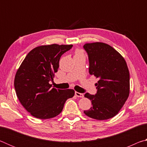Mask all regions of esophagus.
Returning <instances> with one entry per match:
<instances>
[{
	"instance_id": "obj_1",
	"label": "esophagus",
	"mask_w": 147,
	"mask_h": 147,
	"mask_svg": "<svg viewBox=\"0 0 147 147\" xmlns=\"http://www.w3.org/2000/svg\"><path fill=\"white\" fill-rule=\"evenodd\" d=\"M75 95L78 97H80V98H83L84 97V94L83 93H78V92H75Z\"/></svg>"
}]
</instances>
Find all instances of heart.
Segmentation results:
<instances>
[{"instance_id": "1", "label": "heart", "mask_w": 147, "mask_h": 147, "mask_svg": "<svg viewBox=\"0 0 147 147\" xmlns=\"http://www.w3.org/2000/svg\"><path fill=\"white\" fill-rule=\"evenodd\" d=\"M82 55H84V53H82V51H80V50H79V49L76 50L75 53H74V56H82Z\"/></svg>"}]
</instances>
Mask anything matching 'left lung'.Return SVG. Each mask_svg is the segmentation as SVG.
Listing matches in <instances>:
<instances>
[{"label":"left lung","mask_w":147,"mask_h":147,"mask_svg":"<svg viewBox=\"0 0 147 147\" xmlns=\"http://www.w3.org/2000/svg\"><path fill=\"white\" fill-rule=\"evenodd\" d=\"M84 49L89 58V73L98 78L97 92L84 96L92 106L84 112L96 120L111 119L119 113L130 93V73L125 59L108 44L86 43Z\"/></svg>","instance_id":"8db88e82"}]
</instances>
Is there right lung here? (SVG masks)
<instances>
[{"mask_svg":"<svg viewBox=\"0 0 147 147\" xmlns=\"http://www.w3.org/2000/svg\"><path fill=\"white\" fill-rule=\"evenodd\" d=\"M72 45H42L27 54L17 70L14 87L20 102L32 116L41 119L53 118L63 110L64 104L74 94L73 89L52 88L61 55Z\"/></svg>","mask_w":147,"mask_h":147,"instance_id":"1","label":"right lung"}]
</instances>
